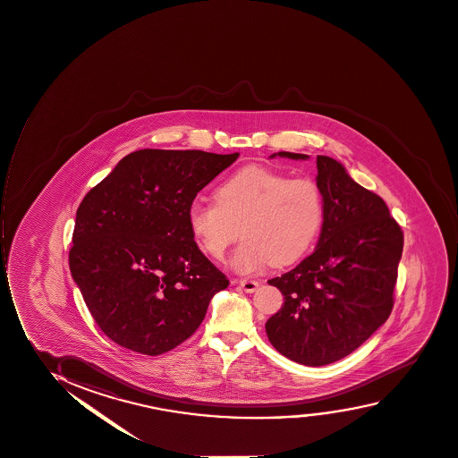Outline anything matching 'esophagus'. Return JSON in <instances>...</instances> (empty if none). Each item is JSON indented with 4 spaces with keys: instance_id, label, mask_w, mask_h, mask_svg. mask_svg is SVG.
<instances>
[{
    "instance_id": "esophagus-1",
    "label": "esophagus",
    "mask_w": 458,
    "mask_h": 458,
    "mask_svg": "<svg viewBox=\"0 0 458 458\" xmlns=\"http://www.w3.org/2000/svg\"><path fill=\"white\" fill-rule=\"evenodd\" d=\"M240 286L242 287L244 293H252L259 289V283L257 280H248V278H244V280L240 281Z\"/></svg>"
}]
</instances>
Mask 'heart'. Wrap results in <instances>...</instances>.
I'll return each instance as SVG.
<instances>
[{"mask_svg":"<svg viewBox=\"0 0 458 458\" xmlns=\"http://www.w3.org/2000/svg\"><path fill=\"white\" fill-rule=\"evenodd\" d=\"M323 220L325 199L317 182L261 165L242 167L216 189L214 201H195L188 210L193 240L216 261L225 259L242 229L232 266L242 274L267 263L293 265L314 246Z\"/></svg>","mask_w":458,"mask_h":458,"instance_id":"1","label":"heart"}]
</instances>
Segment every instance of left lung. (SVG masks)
Wrapping results in <instances>:
<instances>
[{
	"label": "left lung",
	"instance_id": "obj_1",
	"mask_svg": "<svg viewBox=\"0 0 458 458\" xmlns=\"http://www.w3.org/2000/svg\"><path fill=\"white\" fill-rule=\"evenodd\" d=\"M317 172L325 199L318 244L295 269L269 280L284 304L266 323L272 346L306 366L342 360L389 318L404 242L383 199L353 182L338 161L318 155Z\"/></svg>",
	"mask_w": 458,
	"mask_h": 458
}]
</instances>
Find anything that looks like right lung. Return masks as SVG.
<instances>
[{
    "label": "right lung",
    "instance_id": "obj_1",
    "mask_svg": "<svg viewBox=\"0 0 458 458\" xmlns=\"http://www.w3.org/2000/svg\"><path fill=\"white\" fill-rule=\"evenodd\" d=\"M240 154L141 149L80 204L69 267L95 323L120 346L167 352L199 329L229 286L189 231L197 193Z\"/></svg>",
    "mask_w": 458,
    "mask_h": 458
}]
</instances>
